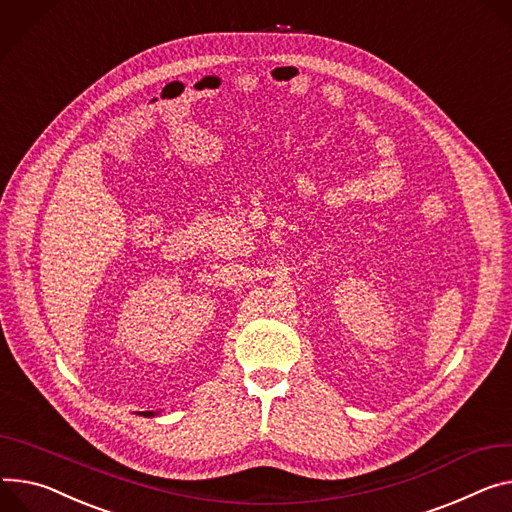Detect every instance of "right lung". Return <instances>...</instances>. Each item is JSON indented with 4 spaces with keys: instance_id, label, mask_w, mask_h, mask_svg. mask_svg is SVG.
Returning <instances> with one entry per match:
<instances>
[{
    "instance_id": "add662e5",
    "label": "right lung",
    "mask_w": 512,
    "mask_h": 512,
    "mask_svg": "<svg viewBox=\"0 0 512 512\" xmlns=\"http://www.w3.org/2000/svg\"><path fill=\"white\" fill-rule=\"evenodd\" d=\"M143 416H153V412H143Z\"/></svg>"
}]
</instances>
